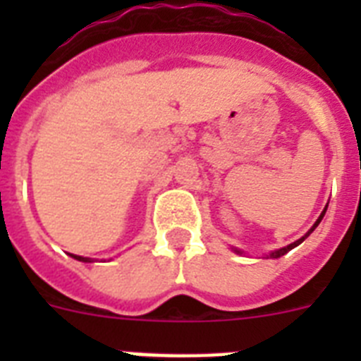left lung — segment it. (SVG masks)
Wrapping results in <instances>:
<instances>
[{
    "label": "left lung",
    "instance_id": "obj_1",
    "mask_svg": "<svg viewBox=\"0 0 361 361\" xmlns=\"http://www.w3.org/2000/svg\"><path fill=\"white\" fill-rule=\"evenodd\" d=\"M325 209H327V208H325ZM325 209H324V212H322V215L318 216V220H317V222H314V226H312V228L309 229V231H307V235H305V237H302V238H300V240L293 242V244H289L288 247H282V250H279V251H273V253H271L269 257H271V258H279V257H282V255H286V253H288V251H291L293 247H296V245H298V244H302V242H304L305 238H307L309 235H311V233L314 231V228H317V226L320 224V222H322V219H324V215H325Z\"/></svg>",
    "mask_w": 361,
    "mask_h": 361
}]
</instances>
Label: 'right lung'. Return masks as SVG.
Listing matches in <instances>:
<instances>
[{"mask_svg": "<svg viewBox=\"0 0 361 361\" xmlns=\"http://www.w3.org/2000/svg\"><path fill=\"white\" fill-rule=\"evenodd\" d=\"M75 260H81V262H90V258H85V257H79V255H72Z\"/></svg>", "mask_w": 361, "mask_h": 361, "instance_id": "right-lung-1", "label": "right lung"}]
</instances>
